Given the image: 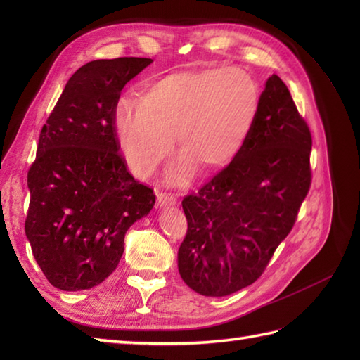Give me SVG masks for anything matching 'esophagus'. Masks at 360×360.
<instances>
[{
    "instance_id": "esophagus-1",
    "label": "esophagus",
    "mask_w": 360,
    "mask_h": 360,
    "mask_svg": "<svg viewBox=\"0 0 360 360\" xmlns=\"http://www.w3.org/2000/svg\"><path fill=\"white\" fill-rule=\"evenodd\" d=\"M158 205L159 207H174L176 198L167 193H158Z\"/></svg>"
}]
</instances>
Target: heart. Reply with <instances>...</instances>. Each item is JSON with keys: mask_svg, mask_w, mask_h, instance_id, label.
I'll return each instance as SVG.
<instances>
[{"mask_svg": "<svg viewBox=\"0 0 360 360\" xmlns=\"http://www.w3.org/2000/svg\"><path fill=\"white\" fill-rule=\"evenodd\" d=\"M255 80L240 68L201 66L148 80L137 102L120 101L112 128L127 162L150 176L176 145L182 151L167 172L170 186L188 182L198 165L221 172L240 156L258 112Z\"/></svg>", "mask_w": 360, "mask_h": 360, "instance_id": "1", "label": "heart"}]
</instances>
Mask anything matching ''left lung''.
<instances>
[{"instance_id":"left-lung-1","label":"left lung","mask_w":360,"mask_h":360,"mask_svg":"<svg viewBox=\"0 0 360 360\" xmlns=\"http://www.w3.org/2000/svg\"><path fill=\"white\" fill-rule=\"evenodd\" d=\"M311 145L289 89L272 74L240 156L182 201L188 229L178 269L190 289L224 297L263 274L309 190Z\"/></svg>"}]
</instances>
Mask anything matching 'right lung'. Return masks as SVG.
<instances>
[{
  "mask_svg": "<svg viewBox=\"0 0 360 360\" xmlns=\"http://www.w3.org/2000/svg\"><path fill=\"white\" fill-rule=\"evenodd\" d=\"M151 58L93 60L68 80L43 125L27 174L26 236L52 286L91 289L110 277L125 233L156 196L119 156L112 111L120 91Z\"/></svg>",
  "mask_w": 360,
  "mask_h": 360,
  "instance_id": "right-lung-1",
  "label": "right lung"
}]
</instances>
